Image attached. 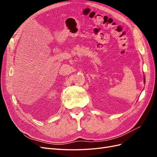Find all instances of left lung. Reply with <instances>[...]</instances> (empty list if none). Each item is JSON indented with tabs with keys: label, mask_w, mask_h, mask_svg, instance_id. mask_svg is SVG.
<instances>
[{
	"label": "left lung",
	"mask_w": 157,
	"mask_h": 157,
	"mask_svg": "<svg viewBox=\"0 0 157 157\" xmlns=\"http://www.w3.org/2000/svg\"><path fill=\"white\" fill-rule=\"evenodd\" d=\"M145 82V77H144V83Z\"/></svg>",
	"instance_id": "8db88e82"
}]
</instances>
